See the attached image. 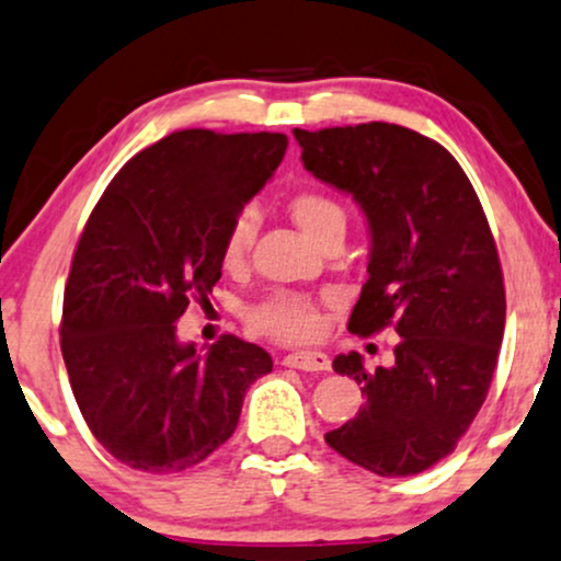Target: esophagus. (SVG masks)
<instances>
[{
	"instance_id": "1",
	"label": "esophagus",
	"mask_w": 561,
	"mask_h": 561,
	"mask_svg": "<svg viewBox=\"0 0 561 561\" xmlns=\"http://www.w3.org/2000/svg\"><path fill=\"white\" fill-rule=\"evenodd\" d=\"M283 364L301 371H328L330 356L322 354V351H296V354H288L283 358Z\"/></svg>"
}]
</instances>
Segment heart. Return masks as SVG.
Instances as JSON below:
<instances>
[{
  "label": "heart",
  "instance_id": "b5f03b06",
  "mask_svg": "<svg viewBox=\"0 0 561 561\" xmlns=\"http://www.w3.org/2000/svg\"><path fill=\"white\" fill-rule=\"evenodd\" d=\"M288 210L309 239L320 241L333 228H345V213L333 197L322 192H299L288 203ZM257 233V216L252 210L237 213L228 226L220 257L226 267H239L247 260ZM247 322L262 335L278 337V341H307L314 337L322 328V317L317 304L309 296L294 291H273L265 299L252 304L247 312Z\"/></svg>",
  "mask_w": 561,
  "mask_h": 561
}]
</instances>
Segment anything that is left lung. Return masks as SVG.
Masks as SVG:
<instances>
[{"mask_svg":"<svg viewBox=\"0 0 561 561\" xmlns=\"http://www.w3.org/2000/svg\"><path fill=\"white\" fill-rule=\"evenodd\" d=\"M294 137L304 169L369 224V280L348 330L396 324L400 335L392 366L335 356L366 400L324 442L377 476L421 473L453 453L492 385L507 309L492 228L460 163L413 129L369 122Z\"/></svg>","mask_w":561,"mask_h":561,"instance_id":"8db88e82","label":"left lung"}]
</instances>
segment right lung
<instances>
[{"label": "right lung", "instance_id": "right-lung-1", "mask_svg": "<svg viewBox=\"0 0 561 561\" xmlns=\"http://www.w3.org/2000/svg\"><path fill=\"white\" fill-rule=\"evenodd\" d=\"M286 148L280 133L182 129L124 163L82 228L61 356L93 437L135 471L203 462L237 428L249 385L273 371L267 351L237 335L199 354L176 320L213 291L228 226Z\"/></svg>", "mask_w": 561, "mask_h": 561}]
</instances>
